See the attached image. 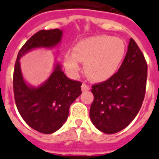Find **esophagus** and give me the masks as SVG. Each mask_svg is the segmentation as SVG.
Returning a JSON list of instances; mask_svg holds the SVG:
<instances>
[{
    "label": "esophagus",
    "mask_w": 159,
    "mask_h": 159,
    "mask_svg": "<svg viewBox=\"0 0 159 159\" xmlns=\"http://www.w3.org/2000/svg\"><path fill=\"white\" fill-rule=\"evenodd\" d=\"M88 90H90L89 86L86 84V83H82V92H87V91H88Z\"/></svg>",
    "instance_id": "esophagus-1"
}]
</instances>
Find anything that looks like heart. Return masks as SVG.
I'll list each match as a JSON object with an SVG mask.
<instances>
[{
  "label": "heart",
  "mask_w": 159,
  "mask_h": 159,
  "mask_svg": "<svg viewBox=\"0 0 159 159\" xmlns=\"http://www.w3.org/2000/svg\"><path fill=\"white\" fill-rule=\"evenodd\" d=\"M122 39L108 35L91 37L79 41L74 52L64 56V65L72 74L81 70L80 62H85L87 76L97 82L108 79L117 71L125 54Z\"/></svg>",
  "instance_id": "1"
}]
</instances>
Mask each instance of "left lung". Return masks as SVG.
<instances>
[{
    "label": "left lung",
    "mask_w": 159,
    "mask_h": 159,
    "mask_svg": "<svg viewBox=\"0 0 159 159\" xmlns=\"http://www.w3.org/2000/svg\"><path fill=\"white\" fill-rule=\"evenodd\" d=\"M148 66L133 39L118 72L105 82L92 86L94 101L90 118L95 127L106 134H115L131 123L144 99Z\"/></svg>",
    "instance_id": "obj_1"
}]
</instances>
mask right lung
Wrapping results in <instances>:
<instances>
[{
    "label": "right lung",
    "instance_id": "1",
    "mask_svg": "<svg viewBox=\"0 0 159 159\" xmlns=\"http://www.w3.org/2000/svg\"><path fill=\"white\" fill-rule=\"evenodd\" d=\"M62 35V30L59 29L39 30L20 48L15 64L13 88L17 109L28 125L43 134L53 133L65 123L70 106L82 94V82L67 77L57 62L43 84L32 87L24 79L20 59L34 48H54Z\"/></svg>",
    "mask_w": 159,
    "mask_h": 159
}]
</instances>
